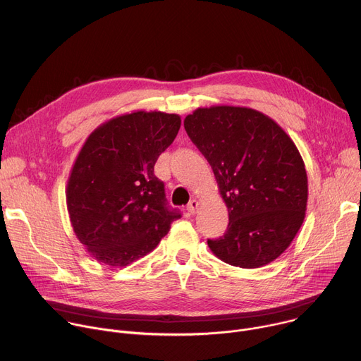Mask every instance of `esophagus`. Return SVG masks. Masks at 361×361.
I'll list each match as a JSON object with an SVG mask.
<instances>
[{
    "label": "esophagus",
    "mask_w": 361,
    "mask_h": 361,
    "mask_svg": "<svg viewBox=\"0 0 361 361\" xmlns=\"http://www.w3.org/2000/svg\"><path fill=\"white\" fill-rule=\"evenodd\" d=\"M199 206H200L199 200L192 199V200L187 204V210H188V213H190V214H195V213H197V210H199Z\"/></svg>",
    "instance_id": "1"
}]
</instances>
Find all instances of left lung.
I'll return each instance as SVG.
<instances>
[{
  "label": "left lung",
  "mask_w": 361,
  "mask_h": 361,
  "mask_svg": "<svg viewBox=\"0 0 361 361\" xmlns=\"http://www.w3.org/2000/svg\"><path fill=\"white\" fill-rule=\"evenodd\" d=\"M184 128L212 166L228 210L227 231L207 239L209 247L228 265H268L305 217L308 180L298 148L274 119L250 108H199Z\"/></svg>",
  "instance_id": "1"
}]
</instances>
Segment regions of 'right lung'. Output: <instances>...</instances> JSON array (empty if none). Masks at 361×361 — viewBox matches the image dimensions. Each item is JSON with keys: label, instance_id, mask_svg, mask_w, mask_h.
Masks as SVG:
<instances>
[{"label": "right lung", "instance_id": "right-lung-1", "mask_svg": "<svg viewBox=\"0 0 361 361\" xmlns=\"http://www.w3.org/2000/svg\"><path fill=\"white\" fill-rule=\"evenodd\" d=\"M176 114L138 111L96 128L82 147L68 181L73 231L105 265L123 268L149 253L181 217L154 176L158 157L178 134Z\"/></svg>", "mask_w": 361, "mask_h": 361}]
</instances>
